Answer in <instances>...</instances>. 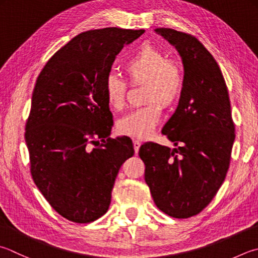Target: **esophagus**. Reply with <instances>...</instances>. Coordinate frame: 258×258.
Returning <instances> with one entry per match:
<instances>
[{"instance_id": "1", "label": "esophagus", "mask_w": 258, "mask_h": 258, "mask_svg": "<svg viewBox=\"0 0 258 258\" xmlns=\"http://www.w3.org/2000/svg\"><path fill=\"white\" fill-rule=\"evenodd\" d=\"M140 145H142V143L139 142V140H134V148H135V153L137 154L138 150L140 148Z\"/></svg>"}]
</instances>
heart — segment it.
<instances>
[{
  "instance_id": "obj_1",
  "label": "heart",
  "mask_w": 258,
  "mask_h": 258,
  "mask_svg": "<svg viewBox=\"0 0 258 258\" xmlns=\"http://www.w3.org/2000/svg\"><path fill=\"white\" fill-rule=\"evenodd\" d=\"M123 70L133 84H146L147 105L131 111L118 121V131L131 138L145 139L152 134L162 116V105L172 108L184 91V70L179 62L168 60L163 50L149 43L143 45L124 62ZM127 83L111 73L105 77L104 94L111 108L122 110Z\"/></svg>"
}]
</instances>
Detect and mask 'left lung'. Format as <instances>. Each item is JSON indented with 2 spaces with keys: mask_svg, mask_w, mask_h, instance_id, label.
<instances>
[{
  "mask_svg": "<svg viewBox=\"0 0 258 258\" xmlns=\"http://www.w3.org/2000/svg\"><path fill=\"white\" fill-rule=\"evenodd\" d=\"M176 48L184 67V91L162 133L176 148L142 145L145 181L155 205L178 219L200 213L220 188L229 168L235 124L219 65L188 33L157 28Z\"/></svg>",
  "mask_w": 258,
  "mask_h": 258,
  "instance_id": "obj_1",
  "label": "left lung"
}]
</instances>
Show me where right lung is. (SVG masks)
<instances>
[{
  "mask_svg": "<svg viewBox=\"0 0 258 258\" xmlns=\"http://www.w3.org/2000/svg\"><path fill=\"white\" fill-rule=\"evenodd\" d=\"M144 32L80 33L37 79L24 134L30 171L49 205L70 221L89 223L108 211L121 165L135 154L127 136L109 137L113 120L104 81L115 56Z\"/></svg>",
  "mask_w": 258,
  "mask_h": 258,
  "instance_id": "1",
  "label": "right lung"
}]
</instances>
